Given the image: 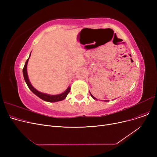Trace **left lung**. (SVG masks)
Returning <instances> with one entry per match:
<instances>
[{
    "instance_id": "1",
    "label": "left lung",
    "mask_w": 157,
    "mask_h": 157,
    "mask_svg": "<svg viewBox=\"0 0 157 157\" xmlns=\"http://www.w3.org/2000/svg\"><path fill=\"white\" fill-rule=\"evenodd\" d=\"M90 92V95H91V97H92L94 98V99H95V100H96V101H97V98H96L95 97H94V96L92 95V94L91 93H90V92ZM108 101H108V100H107V101H105V102H108Z\"/></svg>"
}]
</instances>
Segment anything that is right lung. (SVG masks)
I'll return each mask as SVG.
<instances>
[{
    "instance_id": "right-lung-1",
    "label": "right lung",
    "mask_w": 157,
    "mask_h": 157,
    "mask_svg": "<svg viewBox=\"0 0 157 157\" xmlns=\"http://www.w3.org/2000/svg\"><path fill=\"white\" fill-rule=\"evenodd\" d=\"M31 53H30L29 59L27 60L25 63L24 67L23 69V77H24V79L26 83L28 86V87L29 88V89L31 90V91L34 93L35 95H36L38 97H39L41 99L46 101V102H59V101H61L64 100L65 98L67 97V95H68V94L69 93L70 90H71V86H69L68 88L65 90V91L63 92L62 94H57V95H49L48 94H44V93H42L38 90H37L34 86H33L31 84V83L30 82V80L29 79V76H28V74H27V64H28V62L29 60V58L30 56Z\"/></svg>"
}]
</instances>
